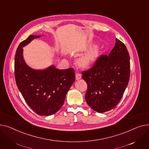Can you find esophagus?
Instances as JSON below:
<instances>
[{"instance_id": "obj_1", "label": "esophagus", "mask_w": 149, "mask_h": 149, "mask_svg": "<svg viewBox=\"0 0 149 149\" xmlns=\"http://www.w3.org/2000/svg\"><path fill=\"white\" fill-rule=\"evenodd\" d=\"M81 77H82V76H81V74L80 73H76V80L80 79L81 78Z\"/></svg>"}]
</instances>
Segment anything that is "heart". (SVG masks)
<instances>
[{
  "label": "heart",
  "mask_w": 149,
  "mask_h": 149,
  "mask_svg": "<svg viewBox=\"0 0 149 149\" xmlns=\"http://www.w3.org/2000/svg\"><path fill=\"white\" fill-rule=\"evenodd\" d=\"M100 55V50L98 48H95L94 50H91L89 53L85 54L82 56L78 61L79 65L84 67L87 68L90 67L94 61Z\"/></svg>",
  "instance_id": "b5f03b06"
}]
</instances>
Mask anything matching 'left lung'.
Instances as JSON below:
<instances>
[{
    "mask_svg": "<svg viewBox=\"0 0 149 149\" xmlns=\"http://www.w3.org/2000/svg\"><path fill=\"white\" fill-rule=\"evenodd\" d=\"M110 54L102 55L88 70L82 72L87 84L85 100L98 112L114 109L127 86L130 77V56L126 46L116 39Z\"/></svg>",
    "mask_w": 149,
    "mask_h": 149,
    "instance_id": "1",
    "label": "left lung"
}]
</instances>
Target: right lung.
I'll return each instance as SVG.
<instances>
[{"mask_svg":"<svg viewBox=\"0 0 149 149\" xmlns=\"http://www.w3.org/2000/svg\"><path fill=\"white\" fill-rule=\"evenodd\" d=\"M40 36H30L20 42L15 55L14 74L17 87L29 107L40 116H48L63 107L66 94L75 81L73 68L58 70L51 65L34 70L24 62L23 47Z\"/></svg>","mask_w":149,"mask_h":149,"instance_id":"obj_1","label":"right lung"}]
</instances>
